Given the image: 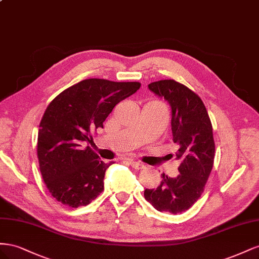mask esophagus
I'll list each match as a JSON object with an SVG mask.
<instances>
[{"label": "esophagus", "mask_w": 259, "mask_h": 259, "mask_svg": "<svg viewBox=\"0 0 259 259\" xmlns=\"http://www.w3.org/2000/svg\"><path fill=\"white\" fill-rule=\"evenodd\" d=\"M129 164L134 167L135 169H138V170H140V169H143L145 166L142 164V162L140 161H137V160H134V159H128Z\"/></svg>", "instance_id": "esophagus-1"}]
</instances>
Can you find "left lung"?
Wrapping results in <instances>:
<instances>
[{
    "instance_id": "obj_1",
    "label": "left lung",
    "mask_w": 259,
    "mask_h": 259,
    "mask_svg": "<svg viewBox=\"0 0 259 259\" xmlns=\"http://www.w3.org/2000/svg\"><path fill=\"white\" fill-rule=\"evenodd\" d=\"M149 89L171 107L172 140L181 164L180 175L162 174L159 186L146 189L144 197L158 211L179 213L201 197L208 180L215 158L212 125L203 101L188 87L170 79L152 82Z\"/></svg>"
}]
</instances>
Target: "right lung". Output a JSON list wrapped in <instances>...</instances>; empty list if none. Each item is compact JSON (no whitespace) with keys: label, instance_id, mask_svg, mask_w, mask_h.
<instances>
[{"label":"right lung","instance_id":"obj_1","mask_svg":"<svg viewBox=\"0 0 259 259\" xmlns=\"http://www.w3.org/2000/svg\"><path fill=\"white\" fill-rule=\"evenodd\" d=\"M140 82L85 79L52 101L41 119L38 153L43 181L56 201L69 207L85 206L104 190L105 164L89 143L103 128L113 108L136 93Z\"/></svg>","mask_w":259,"mask_h":259}]
</instances>
